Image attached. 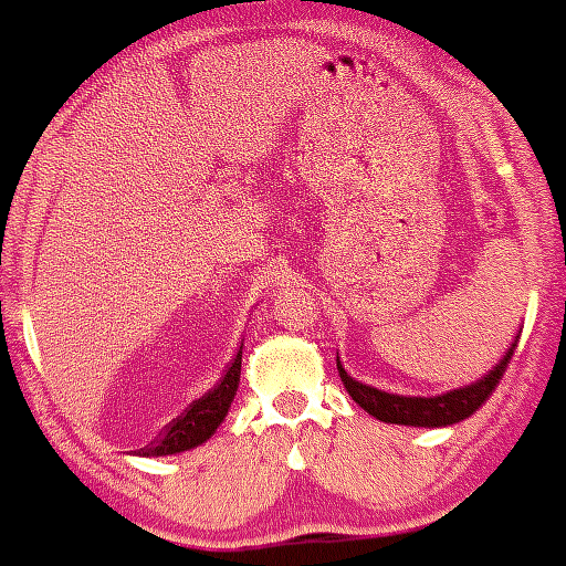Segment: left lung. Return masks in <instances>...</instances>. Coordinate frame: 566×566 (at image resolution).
<instances>
[{
    "label": "left lung",
    "mask_w": 566,
    "mask_h": 566,
    "mask_svg": "<svg viewBox=\"0 0 566 566\" xmlns=\"http://www.w3.org/2000/svg\"><path fill=\"white\" fill-rule=\"evenodd\" d=\"M514 346H517V340H514L512 348L504 354V359H501L483 380L451 390V394L432 396V399L394 396V394H386V390L361 386L359 380L348 378L346 369L340 367V361H338V375L340 380H344L348 396H352L361 409L369 411V415L378 417V420L394 422V424H415V428H443V424L467 420V417L475 415V411L483 407L488 396L493 394V388L499 386V380L504 378L509 359H512L514 354Z\"/></svg>",
    "instance_id": "8db88e82"
}]
</instances>
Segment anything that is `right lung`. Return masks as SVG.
<instances>
[{
	"mask_svg": "<svg viewBox=\"0 0 566 566\" xmlns=\"http://www.w3.org/2000/svg\"><path fill=\"white\" fill-rule=\"evenodd\" d=\"M239 378L241 352L235 354L233 361H230L218 386L201 396V399L188 403L184 415L176 417L170 424H165V430L159 432L157 441L146 446V449H138V453H144V457H165V453H180L205 443L207 438L218 430V424L226 420L230 401H233L235 388H239Z\"/></svg>",
	"mask_w": 566,
	"mask_h": 566,
	"instance_id": "add662e5",
	"label": "right lung"
}]
</instances>
